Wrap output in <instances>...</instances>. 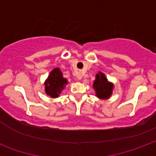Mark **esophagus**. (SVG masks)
<instances>
[{"instance_id":"esophagus-1","label":"esophagus","mask_w":156,"mask_h":156,"mask_svg":"<svg viewBox=\"0 0 156 156\" xmlns=\"http://www.w3.org/2000/svg\"><path fill=\"white\" fill-rule=\"evenodd\" d=\"M77 78H78V80H81L82 78H83V73H82V72H78V74H77Z\"/></svg>"}]
</instances>
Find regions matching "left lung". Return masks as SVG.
Segmentation results:
<instances>
[{
    "label": "left lung",
    "mask_w": 156,
    "mask_h": 156,
    "mask_svg": "<svg viewBox=\"0 0 156 156\" xmlns=\"http://www.w3.org/2000/svg\"><path fill=\"white\" fill-rule=\"evenodd\" d=\"M93 88L95 91V95L100 99H108L111 97L115 85L109 82L104 73L98 72L95 76V80L93 83Z\"/></svg>",
    "instance_id": "8db88e82"
}]
</instances>
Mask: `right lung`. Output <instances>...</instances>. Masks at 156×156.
<instances>
[{"label": "right lung", "mask_w": 156, "mask_h": 156, "mask_svg": "<svg viewBox=\"0 0 156 156\" xmlns=\"http://www.w3.org/2000/svg\"><path fill=\"white\" fill-rule=\"evenodd\" d=\"M68 83V81L63 77L60 68H55L50 72L48 78L45 80V92L51 98H58Z\"/></svg>", "instance_id": "obj_1"}]
</instances>
